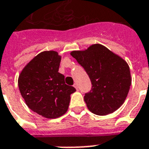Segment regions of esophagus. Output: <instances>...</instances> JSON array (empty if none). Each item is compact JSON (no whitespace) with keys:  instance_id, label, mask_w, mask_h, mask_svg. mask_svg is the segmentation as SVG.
Instances as JSON below:
<instances>
[{"instance_id":"34e87169","label":"esophagus","mask_w":149,"mask_h":149,"mask_svg":"<svg viewBox=\"0 0 149 149\" xmlns=\"http://www.w3.org/2000/svg\"><path fill=\"white\" fill-rule=\"evenodd\" d=\"M73 86H74L75 88L77 89V90H78V86H77V84H74V85H73Z\"/></svg>"}]
</instances>
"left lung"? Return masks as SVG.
Instances as JSON below:
<instances>
[{
  "instance_id": "1",
  "label": "left lung",
  "mask_w": 149,
  "mask_h": 149,
  "mask_svg": "<svg viewBox=\"0 0 149 149\" xmlns=\"http://www.w3.org/2000/svg\"><path fill=\"white\" fill-rule=\"evenodd\" d=\"M70 55L84 68L91 81L84 100L92 113L107 115L118 110L127 97L132 84L127 63L99 44Z\"/></svg>"
}]
</instances>
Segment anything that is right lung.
I'll list each match as a JSON object with an SVG mask.
<instances>
[{"mask_svg": "<svg viewBox=\"0 0 149 149\" xmlns=\"http://www.w3.org/2000/svg\"><path fill=\"white\" fill-rule=\"evenodd\" d=\"M61 57L55 51L42 52L28 63L18 78V87L27 106L47 118L67 111L70 94L76 89L65 84L58 72Z\"/></svg>", "mask_w": 149, "mask_h": 149, "instance_id": "right-lung-1", "label": "right lung"}]
</instances>
